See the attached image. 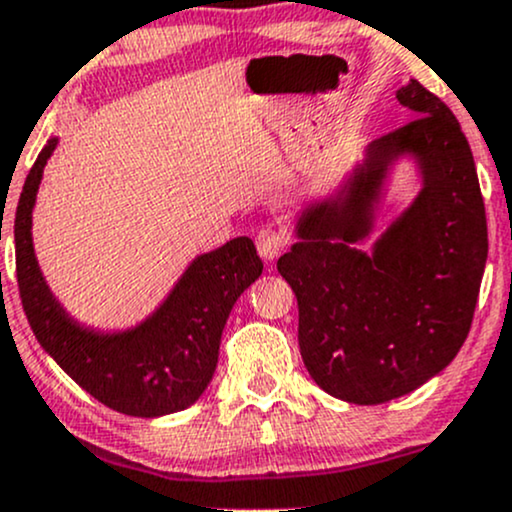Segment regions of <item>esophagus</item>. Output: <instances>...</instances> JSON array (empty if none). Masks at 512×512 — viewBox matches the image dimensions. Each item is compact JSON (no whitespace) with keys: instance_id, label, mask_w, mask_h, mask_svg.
Masks as SVG:
<instances>
[{"instance_id":"34e87169","label":"esophagus","mask_w":512,"mask_h":512,"mask_svg":"<svg viewBox=\"0 0 512 512\" xmlns=\"http://www.w3.org/2000/svg\"><path fill=\"white\" fill-rule=\"evenodd\" d=\"M255 243H257V252H260L265 260L272 262V260H277V257L284 252L286 238H284V233H279L277 228H265V230H260V233H257Z\"/></svg>"}]
</instances>
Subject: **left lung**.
Returning a JSON list of instances; mask_svg holds the SVG:
<instances>
[{"mask_svg":"<svg viewBox=\"0 0 512 512\" xmlns=\"http://www.w3.org/2000/svg\"><path fill=\"white\" fill-rule=\"evenodd\" d=\"M396 99L413 121L376 138L333 199L301 213L279 274L299 301V347L323 391L357 406L406 396L440 374L469 335L488 255L474 155L449 106L411 80ZM419 162L424 189L372 253L388 165Z\"/></svg>","mask_w":512,"mask_h":512,"instance_id":"left-lung-1","label":"left lung"}]
</instances>
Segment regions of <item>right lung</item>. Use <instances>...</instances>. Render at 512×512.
<instances>
[{
    "instance_id": "obj_1",
    "label": "right lung",
    "mask_w": 512,
    "mask_h": 512,
    "mask_svg": "<svg viewBox=\"0 0 512 512\" xmlns=\"http://www.w3.org/2000/svg\"><path fill=\"white\" fill-rule=\"evenodd\" d=\"M58 140H48L28 172L14 218L16 279L33 335L84 391L114 411L157 418L196 403L218 362L223 328L238 296L262 274L250 238L199 255L150 318L123 333L82 328L50 294L31 240V213L43 167Z\"/></svg>"
}]
</instances>
